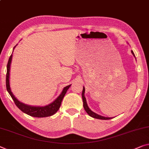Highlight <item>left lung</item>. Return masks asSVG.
<instances>
[{
  "instance_id": "obj_1",
  "label": "left lung",
  "mask_w": 149,
  "mask_h": 149,
  "mask_svg": "<svg viewBox=\"0 0 149 149\" xmlns=\"http://www.w3.org/2000/svg\"><path fill=\"white\" fill-rule=\"evenodd\" d=\"M131 52H132V54H133V56L135 57V55H134L133 51H131ZM84 92H85V88H84V87L83 86V89H82V100H83V107L88 115L91 116V117H93V118H97V119H101V120L111 119L112 117H105V116H100V115H99V114L94 113L93 111H92L90 109H89V107H88L87 102H86V98H85V97H84Z\"/></svg>"
}]
</instances>
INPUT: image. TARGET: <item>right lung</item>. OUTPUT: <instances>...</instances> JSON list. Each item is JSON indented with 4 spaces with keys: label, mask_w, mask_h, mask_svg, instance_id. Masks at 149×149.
Returning <instances> with one entry per match:
<instances>
[{
    "label": "right lung",
    "mask_w": 149,
    "mask_h": 149,
    "mask_svg": "<svg viewBox=\"0 0 149 149\" xmlns=\"http://www.w3.org/2000/svg\"><path fill=\"white\" fill-rule=\"evenodd\" d=\"M17 46V45H16ZM16 46L14 47L13 50L15 49ZM13 58V53L11 54L10 58L8 59V62L7 64V67H6V90L10 95V97L15 102V104L17 105L18 108H19L20 111H22L23 113H26L28 115L31 116H34V117H47V116H50L53 115L55 114L58 110L59 109L61 104V102L63 100L64 97H65L66 93L68 91V89L71 86V84H69L67 86H65L63 88V91H62L60 95L57 97L53 102H51V104L46 105L44 107H39V106H31V105H28L21 102L17 99V98L15 97L13 95L10 89V65L11 61H12Z\"/></svg>",
    "instance_id": "1"
}]
</instances>
